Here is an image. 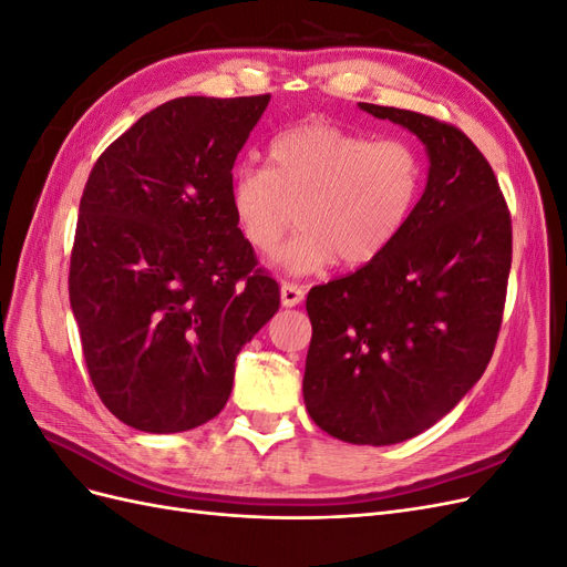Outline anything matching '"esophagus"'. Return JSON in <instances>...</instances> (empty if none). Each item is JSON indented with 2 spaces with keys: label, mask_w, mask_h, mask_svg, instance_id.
Instances as JSON below:
<instances>
[{
  "label": "esophagus",
  "mask_w": 567,
  "mask_h": 567,
  "mask_svg": "<svg viewBox=\"0 0 567 567\" xmlns=\"http://www.w3.org/2000/svg\"><path fill=\"white\" fill-rule=\"evenodd\" d=\"M302 300H305V288L298 286V284L284 281V286H281V305L284 307H296Z\"/></svg>",
  "instance_id": "34e87169"
}]
</instances>
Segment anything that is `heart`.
Here are the masks:
<instances>
[{
	"mask_svg": "<svg viewBox=\"0 0 567 567\" xmlns=\"http://www.w3.org/2000/svg\"><path fill=\"white\" fill-rule=\"evenodd\" d=\"M423 186L425 158L416 144L310 120L274 136L267 167L234 169L229 205L257 252L277 248L300 210L302 231L277 262L307 274L336 257L342 267L379 260L406 229Z\"/></svg>",
	"mask_w": 567,
	"mask_h": 567,
	"instance_id": "heart-1",
	"label": "heart"
}]
</instances>
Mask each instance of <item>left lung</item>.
<instances>
[{"label": "left lung", "instance_id": "left-lung-1", "mask_svg": "<svg viewBox=\"0 0 567 567\" xmlns=\"http://www.w3.org/2000/svg\"><path fill=\"white\" fill-rule=\"evenodd\" d=\"M414 132L425 192L379 260L307 296L312 342L302 394L312 421L352 444L423 433L485 373L502 329L513 234L492 167L458 127L359 104Z\"/></svg>", "mask_w": 567, "mask_h": 567}]
</instances>
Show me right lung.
<instances>
[{"label":"right lung","mask_w":567,"mask_h":567,"mask_svg":"<svg viewBox=\"0 0 567 567\" xmlns=\"http://www.w3.org/2000/svg\"><path fill=\"white\" fill-rule=\"evenodd\" d=\"M269 94L179 96L94 163L68 293L92 385L115 419L182 433L225 409L234 362L279 310L238 231L229 184Z\"/></svg>","instance_id":"obj_1"}]
</instances>
